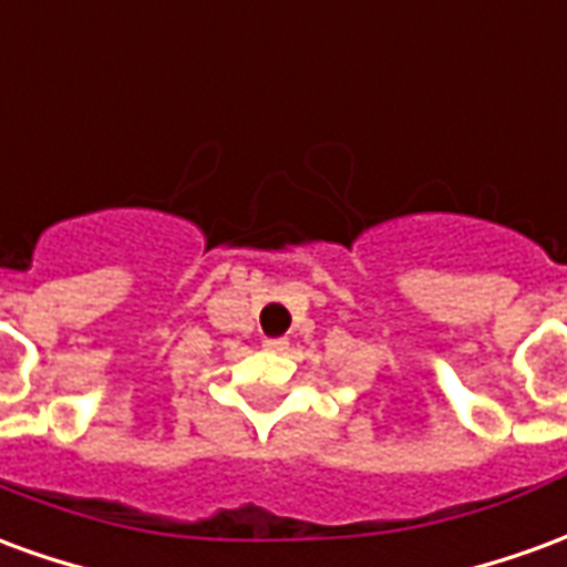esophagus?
I'll list each match as a JSON object with an SVG mask.
<instances>
[{"mask_svg":"<svg viewBox=\"0 0 567 567\" xmlns=\"http://www.w3.org/2000/svg\"><path fill=\"white\" fill-rule=\"evenodd\" d=\"M264 349H267V352H285V349H288V340H285V337H264Z\"/></svg>","mask_w":567,"mask_h":567,"instance_id":"34e87169","label":"esophagus"}]
</instances>
